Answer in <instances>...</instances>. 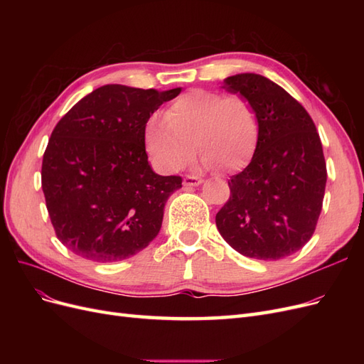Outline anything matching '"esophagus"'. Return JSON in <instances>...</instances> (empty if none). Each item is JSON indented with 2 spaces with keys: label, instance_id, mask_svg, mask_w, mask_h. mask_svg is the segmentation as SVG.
<instances>
[{
  "label": "esophagus",
  "instance_id": "1",
  "mask_svg": "<svg viewBox=\"0 0 364 364\" xmlns=\"http://www.w3.org/2000/svg\"><path fill=\"white\" fill-rule=\"evenodd\" d=\"M203 181L196 178V176H185L183 178V185L185 186H196V185H200Z\"/></svg>",
  "mask_w": 364,
  "mask_h": 364
}]
</instances>
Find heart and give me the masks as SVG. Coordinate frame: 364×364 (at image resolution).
<instances>
[{
    "label": "heart",
    "mask_w": 364,
    "mask_h": 364,
    "mask_svg": "<svg viewBox=\"0 0 364 364\" xmlns=\"http://www.w3.org/2000/svg\"><path fill=\"white\" fill-rule=\"evenodd\" d=\"M257 142L258 117L247 98L206 90L176 98L165 118L151 117L144 129L146 150L164 171L186 167L196 147L202 151L203 167L223 165L235 171L249 164Z\"/></svg>",
    "instance_id": "obj_1"
}]
</instances>
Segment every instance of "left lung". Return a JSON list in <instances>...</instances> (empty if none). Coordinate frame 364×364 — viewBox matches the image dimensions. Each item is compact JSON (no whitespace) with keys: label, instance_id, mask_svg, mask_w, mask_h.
Here are the masks:
<instances>
[{"label":"left lung","instance_id":"obj_1","mask_svg":"<svg viewBox=\"0 0 364 364\" xmlns=\"http://www.w3.org/2000/svg\"><path fill=\"white\" fill-rule=\"evenodd\" d=\"M222 87L255 107L258 142L250 164L228 182L230 197L215 215L218 232L249 258L293 255L314 234L325 196L326 164L316 126L267 77L235 74Z\"/></svg>","mask_w":364,"mask_h":364}]
</instances>
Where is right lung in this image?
I'll list each match as a JSON object with an SVG mask.
<instances>
[{
  "instance_id": "1",
  "label": "right lung",
  "mask_w": 364,
  "mask_h": 364,
  "mask_svg": "<svg viewBox=\"0 0 364 364\" xmlns=\"http://www.w3.org/2000/svg\"><path fill=\"white\" fill-rule=\"evenodd\" d=\"M182 91L105 85L54 127L42 161V190L60 243L95 262L134 257L159 234L179 176L151 170L144 129Z\"/></svg>"
}]
</instances>
